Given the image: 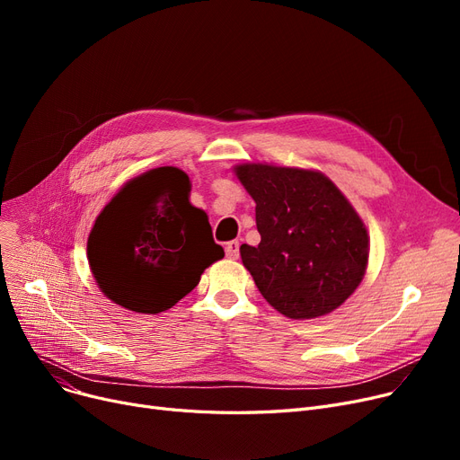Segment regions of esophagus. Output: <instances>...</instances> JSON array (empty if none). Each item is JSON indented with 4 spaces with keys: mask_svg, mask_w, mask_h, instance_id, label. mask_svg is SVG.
Listing matches in <instances>:
<instances>
[{
    "mask_svg": "<svg viewBox=\"0 0 460 460\" xmlns=\"http://www.w3.org/2000/svg\"><path fill=\"white\" fill-rule=\"evenodd\" d=\"M226 255H227L229 259H238V255H240V244L236 243V240H231V243H227V246H226Z\"/></svg>",
    "mask_w": 460,
    "mask_h": 460,
    "instance_id": "1",
    "label": "esophagus"
}]
</instances>
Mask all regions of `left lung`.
<instances>
[{
  "label": "left lung",
  "instance_id": "8db88e82",
  "mask_svg": "<svg viewBox=\"0 0 460 460\" xmlns=\"http://www.w3.org/2000/svg\"><path fill=\"white\" fill-rule=\"evenodd\" d=\"M255 201L259 246H240L257 288L281 315H328L361 283L369 233L356 208L317 169L246 162L233 167Z\"/></svg>",
  "mask_w": 460,
  "mask_h": 460
}]
</instances>
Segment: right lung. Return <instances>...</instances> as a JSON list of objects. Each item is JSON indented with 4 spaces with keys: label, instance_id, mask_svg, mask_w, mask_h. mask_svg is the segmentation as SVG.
Segmentation results:
<instances>
[{
    "label": "right lung",
    "instance_id": "add662e5",
    "mask_svg": "<svg viewBox=\"0 0 460 460\" xmlns=\"http://www.w3.org/2000/svg\"><path fill=\"white\" fill-rule=\"evenodd\" d=\"M190 190L182 169L155 167L130 179L96 216L87 238L89 269L117 305L156 315L226 255L207 212L190 203Z\"/></svg>",
    "mask_w": 460,
    "mask_h": 460
}]
</instances>
